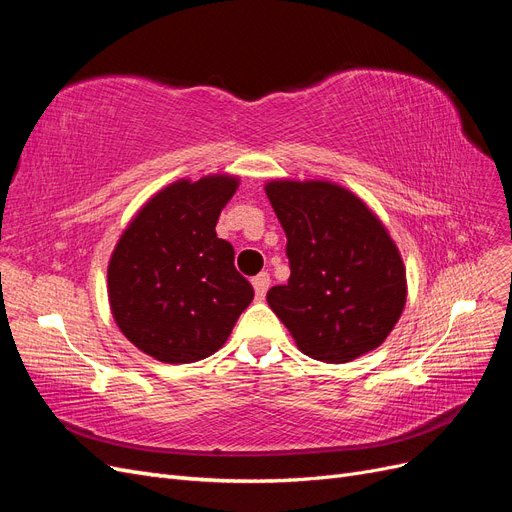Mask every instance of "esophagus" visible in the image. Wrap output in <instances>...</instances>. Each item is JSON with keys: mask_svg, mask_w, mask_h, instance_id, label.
I'll use <instances>...</instances> for the list:
<instances>
[{"mask_svg": "<svg viewBox=\"0 0 512 512\" xmlns=\"http://www.w3.org/2000/svg\"><path fill=\"white\" fill-rule=\"evenodd\" d=\"M252 284H254V290H256V299L258 301H262L265 299V294H267V290H269V284H271V277H269V273H258L254 280H252Z\"/></svg>", "mask_w": 512, "mask_h": 512, "instance_id": "34e87169", "label": "esophagus"}]
</instances>
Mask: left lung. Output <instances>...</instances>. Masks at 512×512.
<instances>
[{"instance_id":"left-lung-1","label":"left lung","mask_w":512,"mask_h":512,"mask_svg":"<svg viewBox=\"0 0 512 512\" xmlns=\"http://www.w3.org/2000/svg\"><path fill=\"white\" fill-rule=\"evenodd\" d=\"M267 196L286 232L288 284L267 303L299 350L348 363L378 348L406 305V269L361 198L329 181H273Z\"/></svg>"}]
</instances>
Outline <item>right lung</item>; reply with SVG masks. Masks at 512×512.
Instances as JSON below:
<instances>
[{
    "mask_svg": "<svg viewBox=\"0 0 512 512\" xmlns=\"http://www.w3.org/2000/svg\"><path fill=\"white\" fill-rule=\"evenodd\" d=\"M235 177L177 181L136 213L108 265V301L121 333L162 363L218 352L254 288L235 250L215 235Z\"/></svg>",
    "mask_w": 512,
    "mask_h": 512,
    "instance_id": "1",
    "label": "right lung"
}]
</instances>
